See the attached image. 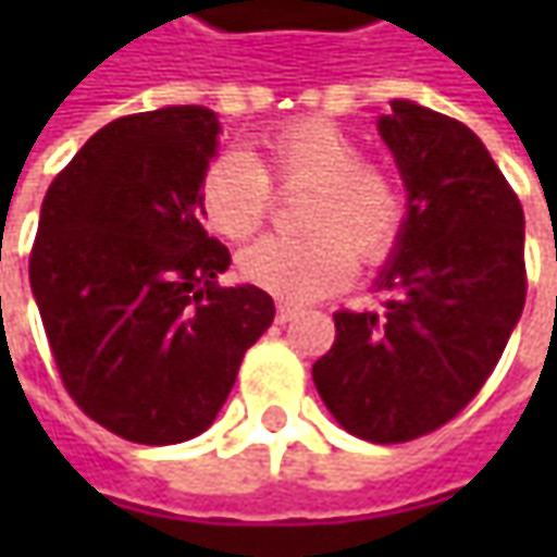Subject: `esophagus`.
Returning <instances> with one entry per match:
<instances>
[{
  "mask_svg": "<svg viewBox=\"0 0 557 557\" xmlns=\"http://www.w3.org/2000/svg\"><path fill=\"white\" fill-rule=\"evenodd\" d=\"M297 315V304H288V300H278V307H275V319L278 322H288Z\"/></svg>",
  "mask_w": 557,
  "mask_h": 557,
  "instance_id": "34e87169",
  "label": "esophagus"
}]
</instances>
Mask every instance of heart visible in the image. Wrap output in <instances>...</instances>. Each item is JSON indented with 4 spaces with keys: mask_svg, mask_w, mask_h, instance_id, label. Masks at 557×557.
Returning a JSON list of instances; mask_svg holds the SVG:
<instances>
[{
    "mask_svg": "<svg viewBox=\"0 0 557 557\" xmlns=\"http://www.w3.org/2000/svg\"><path fill=\"white\" fill-rule=\"evenodd\" d=\"M310 185L300 210L307 235H272L247 247L242 278L285 300L337 290L356 272V253L381 263L406 228V195L381 163L362 161L354 136L329 120H290L260 141L257 163L228 151L203 170L198 203L210 232L250 238L269 213L272 185Z\"/></svg>",
    "mask_w": 557,
    "mask_h": 557,
    "instance_id": "1",
    "label": "heart"
}]
</instances>
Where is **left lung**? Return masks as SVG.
<instances>
[{
    "mask_svg": "<svg viewBox=\"0 0 557 557\" xmlns=\"http://www.w3.org/2000/svg\"><path fill=\"white\" fill-rule=\"evenodd\" d=\"M377 133L409 191L377 275L387 300L381 312H334L312 381L354 437L406 443L459 416L496 369L524 310V210L459 120L396 98Z\"/></svg>",
    "mask_w": 557,
    "mask_h": 557,
    "instance_id": "8db88e82",
    "label": "left lung"
}]
</instances>
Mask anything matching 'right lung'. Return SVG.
I'll list each match as a JSON object with an SVG mask.
<instances>
[{
    "label": "right lung",
    "mask_w": 557,
    "mask_h": 557,
    "mask_svg": "<svg viewBox=\"0 0 557 557\" xmlns=\"http://www.w3.org/2000/svg\"><path fill=\"white\" fill-rule=\"evenodd\" d=\"M220 120L201 104L129 114L49 185L30 288L58 374L86 416L145 446L213 424L275 304L220 288L228 247L201 225Z\"/></svg>",
    "instance_id": "1"
}]
</instances>
